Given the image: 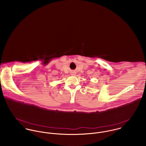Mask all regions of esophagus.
Instances as JSON below:
<instances>
[{"instance_id":"obj_1","label":"esophagus","mask_w":146,"mask_h":146,"mask_svg":"<svg viewBox=\"0 0 146 146\" xmlns=\"http://www.w3.org/2000/svg\"><path fill=\"white\" fill-rule=\"evenodd\" d=\"M76 74V73L75 72H72V74H71V75H75Z\"/></svg>"}]
</instances>
